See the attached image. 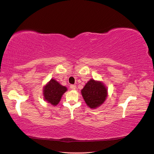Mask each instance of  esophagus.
I'll list each match as a JSON object with an SVG mask.
<instances>
[{
	"label": "esophagus",
	"mask_w": 154,
	"mask_h": 154,
	"mask_svg": "<svg viewBox=\"0 0 154 154\" xmlns=\"http://www.w3.org/2000/svg\"><path fill=\"white\" fill-rule=\"evenodd\" d=\"M70 89L72 90H76L77 89V86L75 85H70Z\"/></svg>",
	"instance_id": "esophagus-1"
}]
</instances>
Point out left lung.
Returning a JSON list of instances; mask_svg holds the SVG:
<instances>
[{
	"label": "left lung",
	"instance_id": "1",
	"mask_svg": "<svg viewBox=\"0 0 154 154\" xmlns=\"http://www.w3.org/2000/svg\"><path fill=\"white\" fill-rule=\"evenodd\" d=\"M81 94L87 106L96 109L106 100L107 89L100 81L90 79L81 90Z\"/></svg>",
	"mask_w": 154,
	"mask_h": 154
}]
</instances>
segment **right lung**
<instances>
[{"label": "right lung", "mask_w": 154, "mask_h": 154, "mask_svg": "<svg viewBox=\"0 0 154 154\" xmlns=\"http://www.w3.org/2000/svg\"><path fill=\"white\" fill-rule=\"evenodd\" d=\"M67 90L66 87L61 85L56 80L51 79L50 82L44 87V99L48 103L56 106L60 103L62 95Z\"/></svg>", "instance_id": "add662e5"}]
</instances>
